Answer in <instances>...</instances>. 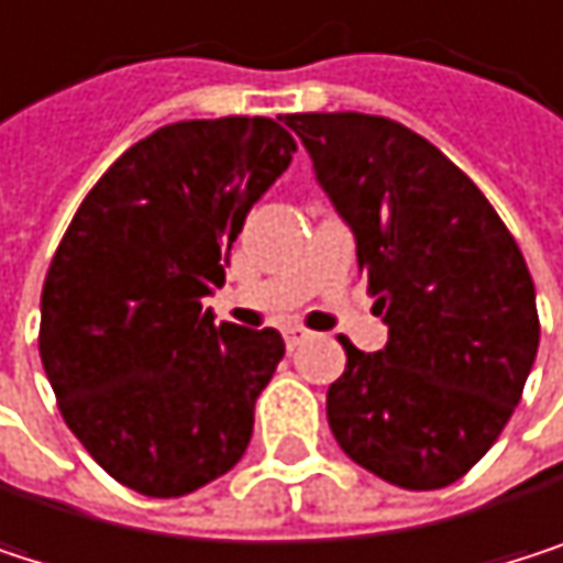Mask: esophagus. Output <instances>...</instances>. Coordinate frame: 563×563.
<instances>
[{"label": "esophagus", "mask_w": 563, "mask_h": 563, "mask_svg": "<svg viewBox=\"0 0 563 563\" xmlns=\"http://www.w3.org/2000/svg\"><path fill=\"white\" fill-rule=\"evenodd\" d=\"M284 340H287V346H290V350H297L300 343H307V340H310V330H303V327H287V330H284Z\"/></svg>", "instance_id": "1"}]
</instances>
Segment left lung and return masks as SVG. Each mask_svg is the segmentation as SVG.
<instances>
[{
	"label": "left lung",
	"mask_w": 563,
	"mask_h": 563,
	"mask_svg": "<svg viewBox=\"0 0 563 563\" xmlns=\"http://www.w3.org/2000/svg\"><path fill=\"white\" fill-rule=\"evenodd\" d=\"M284 121L350 223L373 313L389 327L379 353L340 340L330 429L383 482L445 488L521 402L541 340L528 263L472 177L406 124L360 111Z\"/></svg>",
	"instance_id": "1"
}]
</instances>
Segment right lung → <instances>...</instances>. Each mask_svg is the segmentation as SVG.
Returning <instances> with one entry per match:
<instances>
[{
	"label": "right lung",
	"mask_w": 563,
	"mask_h": 563,
	"mask_svg": "<svg viewBox=\"0 0 563 563\" xmlns=\"http://www.w3.org/2000/svg\"><path fill=\"white\" fill-rule=\"evenodd\" d=\"M294 151L269 118L164 124L101 174L52 256L45 376L85 452L137 495H190L250 445L284 336L217 327L200 300Z\"/></svg>",
	"instance_id": "obj_1"
}]
</instances>
